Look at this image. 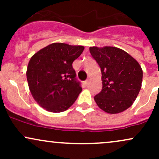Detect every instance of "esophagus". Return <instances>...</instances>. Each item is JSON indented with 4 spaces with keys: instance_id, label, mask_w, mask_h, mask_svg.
<instances>
[{
    "instance_id": "34e87169",
    "label": "esophagus",
    "mask_w": 159,
    "mask_h": 159,
    "mask_svg": "<svg viewBox=\"0 0 159 159\" xmlns=\"http://www.w3.org/2000/svg\"><path fill=\"white\" fill-rule=\"evenodd\" d=\"M89 84H90V80H89V79H87V81H85V84L86 85H88Z\"/></svg>"
}]
</instances>
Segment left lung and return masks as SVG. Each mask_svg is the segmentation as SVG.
I'll use <instances>...</instances> for the list:
<instances>
[{"instance_id":"left-lung-1","label":"left lung","mask_w":159,"mask_h":159,"mask_svg":"<svg viewBox=\"0 0 159 159\" xmlns=\"http://www.w3.org/2000/svg\"><path fill=\"white\" fill-rule=\"evenodd\" d=\"M93 58L101 69L102 89L94 96L102 110L118 114L126 110L141 88L143 71L132 56L116 47H90Z\"/></svg>"}]
</instances>
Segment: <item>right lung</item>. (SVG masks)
Segmentation results:
<instances>
[{"mask_svg": "<svg viewBox=\"0 0 159 159\" xmlns=\"http://www.w3.org/2000/svg\"><path fill=\"white\" fill-rule=\"evenodd\" d=\"M84 47L52 43L30 58L27 69L29 88L36 102L54 113L72 106L81 92L72 63Z\"/></svg>", "mask_w": 159, "mask_h": 159, "instance_id": "add662e5", "label": "right lung"}]
</instances>
